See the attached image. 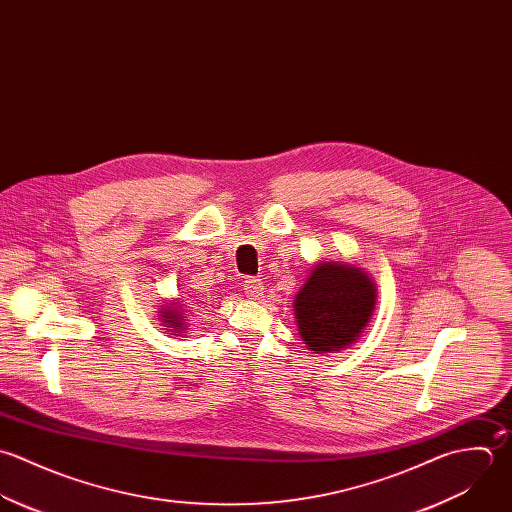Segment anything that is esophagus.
<instances>
[{
	"instance_id": "1",
	"label": "esophagus",
	"mask_w": 512,
	"mask_h": 512,
	"mask_svg": "<svg viewBox=\"0 0 512 512\" xmlns=\"http://www.w3.org/2000/svg\"><path fill=\"white\" fill-rule=\"evenodd\" d=\"M244 292L250 300H258L264 294V284L260 278H246L244 280Z\"/></svg>"
}]
</instances>
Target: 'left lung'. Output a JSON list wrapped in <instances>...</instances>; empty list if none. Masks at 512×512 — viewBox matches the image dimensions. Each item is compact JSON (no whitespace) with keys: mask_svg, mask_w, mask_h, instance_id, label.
Returning <instances> with one entry per match:
<instances>
[{"mask_svg":"<svg viewBox=\"0 0 512 512\" xmlns=\"http://www.w3.org/2000/svg\"><path fill=\"white\" fill-rule=\"evenodd\" d=\"M375 282L365 270L322 262L294 300L298 332L314 353H336L361 336L375 310Z\"/></svg>","mask_w":512,"mask_h":512,"instance_id":"1","label":"left lung"}]
</instances>
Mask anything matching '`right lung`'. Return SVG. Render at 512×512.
I'll return each instance as SVG.
<instances>
[{
	"instance_id": "1",
	"label": "right lung",
	"mask_w": 512,
	"mask_h": 512,
	"mask_svg": "<svg viewBox=\"0 0 512 512\" xmlns=\"http://www.w3.org/2000/svg\"><path fill=\"white\" fill-rule=\"evenodd\" d=\"M161 320H163V326L165 328H172L171 332H174L172 336H178V334H182L186 328H184V314L180 312V306H176V304H167L161 312Z\"/></svg>"
}]
</instances>
